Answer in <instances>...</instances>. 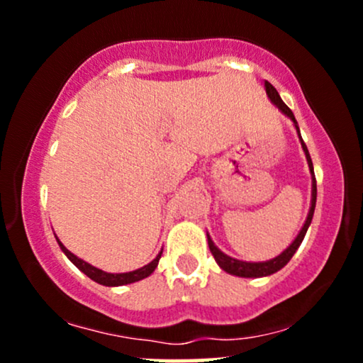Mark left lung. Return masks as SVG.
Here are the masks:
<instances>
[{
  "label": "left lung",
  "instance_id": "8db88e82",
  "mask_svg": "<svg viewBox=\"0 0 363 363\" xmlns=\"http://www.w3.org/2000/svg\"><path fill=\"white\" fill-rule=\"evenodd\" d=\"M264 90H266V95H268V99L272 101V104L274 107H278V111L281 112V114H285L286 118H289L291 123H294L295 129H297V135H298V141H301L302 145V150L303 153H306V158H307V165H309V172H311V177H312V191H311V208H309V213H307V218L306 222H303L301 232H298L297 237H295L294 240H291V244L289 247L285 249L281 254H278L277 257H273V259H268V261H257V262H252V261H240V259H235V257H230L228 254H225L223 251H220L218 247H216L213 239H211L210 234L206 232V237H208V245H210V251L213 254L216 264L220 266V268L223 269L225 273L228 274H234V277H240V278H262V277H269V274L280 272L283 266H286V262L291 259V256H294L295 252H297V249L301 247L303 237L307 234V228H309V225L312 222V216H314V210H315V199H318V186H315V176H314V165H312V160H311V155H309V150H307L306 143H303L302 136H301V129H298V124H297V119H295L294 112L289 109V106H286L285 102L281 101L280 94H278L277 89L272 85L269 82H264Z\"/></svg>",
  "mask_w": 363,
  "mask_h": 363
}]
</instances>
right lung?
<instances>
[{
	"label": "right lung",
	"mask_w": 363,
	"mask_h": 363,
	"mask_svg": "<svg viewBox=\"0 0 363 363\" xmlns=\"http://www.w3.org/2000/svg\"><path fill=\"white\" fill-rule=\"evenodd\" d=\"M54 235H56V234H54ZM56 240H57V244H60L61 251L65 252V256L68 257V259L72 261L73 264L77 266V268L80 269L82 273H85L86 277L90 278V280L97 281L99 285H104V286H121V285H129V283L140 281V280H143V278L150 277V274H152L153 272H155V268H157L158 261H160L162 251H164V249H162V251L157 254L155 259L150 261L148 264H145V266H143V268L135 269V272H128V273H107V272H102V269L95 268V266H91L90 262H86V261L80 259V257H78V256H74V254H73L72 251H68V249H66L65 245H62V242H61L60 239H57V237H56Z\"/></svg>",
	"instance_id": "obj_1"
}]
</instances>
